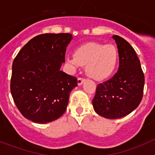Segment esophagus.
<instances>
[{"instance_id":"obj_1","label":"esophagus","mask_w":155,"mask_h":155,"mask_svg":"<svg viewBox=\"0 0 155 155\" xmlns=\"http://www.w3.org/2000/svg\"><path fill=\"white\" fill-rule=\"evenodd\" d=\"M84 81H85V79L82 78H78V85H81Z\"/></svg>"}]
</instances>
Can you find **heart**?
<instances>
[{
	"mask_svg": "<svg viewBox=\"0 0 155 155\" xmlns=\"http://www.w3.org/2000/svg\"><path fill=\"white\" fill-rule=\"evenodd\" d=\"M120 59L118 49L113 44L90 42L78 46L74 57L67 60L73 69L86 66V74L95 81L108 78L116 71Z\"/></svg>",
	"mask_w": 155,
	"mask_h": 155,
	"instance_id": "b5f03b06",
	"label": "heart"
}]
</instances>
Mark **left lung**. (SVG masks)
Here are the masks:
<instances>
[{
	"mask_svg": "<svg viewBox=\"0 0 155 155\" xmlns=\"http://www.w3.org/2000/svg\"><path fill=\"white\" fill-rule=\"evenodd\" d=\"M120 54L118 71L109 80L98 84L92 100L94 111L107 119L122 118L140 103L144 74L131 45L119 35H113Z\"/></svg>",
	"mask_w": 155,
	"mask_h": 155,
	"instance_id": "obj_1",
	"label": "left lung"
}]
</instances>
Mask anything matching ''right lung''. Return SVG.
Returning a JSON list of instances; mask_svg holds the SVG:
<instances>
[{
    "label": "right lung",
    "instance_id": "right-lung-1",
    "mask_svg": "<svg viewBox=\"0 0 155 155\" xmlns=\"http://www.w3.org/2000/svg\"><path fill=\"white\" fill-rule=\"evenodd\" d=\"M70 33L36 35L19 51L12 64L11 92L24 117L47 124L65 113L75 77L61 71Z\"/></svg>",
    "mask_w": 155,
    "mask_h": 155
}]
</instances>
